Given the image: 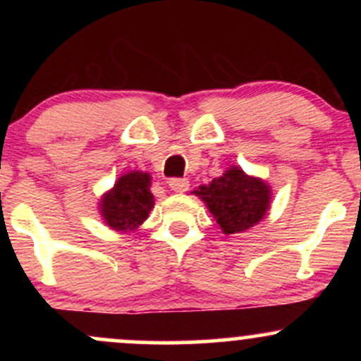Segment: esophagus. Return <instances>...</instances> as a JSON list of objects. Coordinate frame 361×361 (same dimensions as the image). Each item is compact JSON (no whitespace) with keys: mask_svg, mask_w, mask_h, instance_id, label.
Returning a JSON list of instances; mask_svg holds the SVG:
<instances>
[{"mask_svg":"<svg viewBox=\"0 0 361 361\" xmlns=\"http://www.w3.org/2000/svg\"><path fill=\"white\" fill-rule=\"evenodd\" d=\"M169 188L176 193H183L190 188V181L186 178H171L169 180Z\"/></svg>","mask_w":361,"mask_h":361,"instance_id":"1","label":"esophagus"}]
</instances>
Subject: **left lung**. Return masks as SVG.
Segmentation results:
<instances>
[{
    "label": "left lung",
    "instance_id": "left-lung-1",
    "mask_svg": "<svg viewBox=\"0 0 361 361\" xmlns=\"http://www.w3.org/2000/svg\"><path fill=\"white\" fill-rule=\"evenodd\" d=\"M192 193L207 205L224 234L246 233L261 222L270 210L271 188L258 176L243 168L231 166L209 185H200Z\"/></svg>",
    "mask_w": 361,
    "mask_h": 361
}]
</instances>
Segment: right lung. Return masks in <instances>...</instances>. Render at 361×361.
Listing matches in <instances>:
<instances>
[{
  "label": "right lung",
  "instance_id": "1",
  "mask_svg": "<svg viewBox=\"0 0 361 361\" xmlns=\"http://www.w3.org/2000/svg\"><path fill=\"white\" fill-rule=\"evenodd\" d=\"M100 215L110 229L118 234L134 233L154 209L151 193V175L146 171H128L115 181L98 202Z\"/></svg>",
  "mask_w": 361,
  "mask_h": 361
}]
</instances>
